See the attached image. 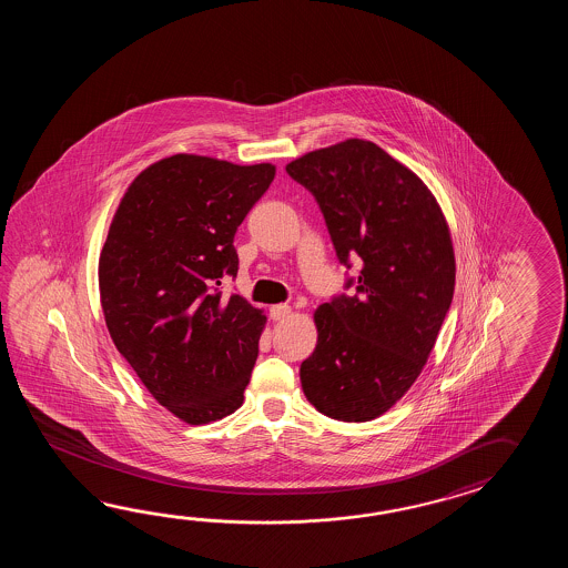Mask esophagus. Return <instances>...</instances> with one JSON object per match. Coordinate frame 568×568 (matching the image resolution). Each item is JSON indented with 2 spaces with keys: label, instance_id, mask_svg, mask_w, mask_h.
Instances as JSON below:
<instances>
[{
  "label": "esophagus",
  "instance_id": "obj_1",
  "mask_svg": "<svg viewBox=\"0 0 568 568\" xmlns=\"http://www.w3.org/2000/svg\"><path fill=\"white\" fill-rule=\"evenodd\" d=\"M290 314L288 304H274L272 308H270V316L274 318V321H284L286 316Z\"/></svg>",
  "mask_w": 568,
  "mask_h": 568
}]
</instances>
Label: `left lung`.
Masks as SVG:
<instances>
[{"instance_id":"left-lung-1","label":"left lung","mask_w":568,"mask_h":568,"mask_svg":"<svg viewBox=\"0 0 568 568\" xmlns=\"http://www.w3.org/2000/svg\"><path fill=\"white\" fill-rule=\"evenodd\" d=\"M325 217L338 262L359 276L316 308L318 341L301 365L304 396L335 420L389 410L423 372L455 292L447 221L412 170L365 140L290 162Z\"/></svg>"}]
</instances>
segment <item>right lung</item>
Here are the masks:
<instances>
[{
	"mask_svg": "<svg viewBox=\"0 0 568 568\" xmlns=\"http://www.w3.org/2000/svg\"><path fill=\"white\" fill-rule=\"evenodd\" d=\"M272 164L176 154L138 174L99 257L109 335L148 392L189 424L243 404L266 316L240 294L235 231L274 181Z\"/></svg>",
	"mask_w": 568,
	"mask_h": 568,
	"instance_id": "add662e5",
	"label": "right lung"
}]
</instances>
